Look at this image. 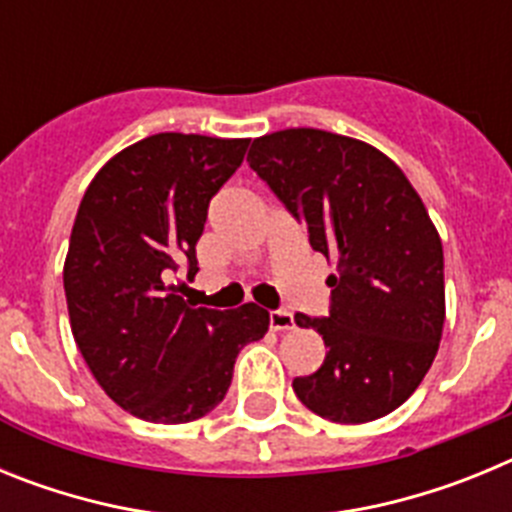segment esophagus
Returning <instances> with one entry per match:
<instances>
[{
  "instance_id": "1",
  "label": "esophagus",
  "mask_w": 512,
  "mask_h": 512,
  "mask_svg": "<svg viewBox=\"0 0 512 512\" xmlns=\"http://www.w3.org/2000/svg\"><path fill=\"white\" fill-rule=\"evenodd\" d=\"M269 325L271 330H292L295 328V315L289 310H282V307H279V310H271Z\"/></svg>"
}]
</instances>
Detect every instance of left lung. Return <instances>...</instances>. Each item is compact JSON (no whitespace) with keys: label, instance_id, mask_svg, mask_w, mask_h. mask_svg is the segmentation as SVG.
<instances>
[{"label":"left lung","instance_id":"left-lung-1","mask_svg":"<svg viewBox=\"0 0 512 512\" xmlns=\"http://www.w3.org/2000/svg\"><path fill=\"white\" fill-rule=\"evenodd\" d=\"M248 164L336 261L328 318L295 315L328 354L292 390L333 423L392 413L431 369L446 315L441 238L418 192L382 151L315 128L253 140Z\"/></svg>","mask_w":512,"mask_h":512}]
</instances>
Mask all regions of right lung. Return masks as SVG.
Instances as JSON below:
<instances>
[{
	"label": "right lung",
	"instance_id": "1",
	"mask_svg": "<svg viewBox=\"0 0 512 512\" xmlns=\"http://www.w3.org/2000/svg\"><path fill=\"white\" fill-rule=\"evenodd\" d=\"M248 140L158 133L102 166L84 192L63 289L71 330L94 379L148 423H189L223 402L241 348L269 312L194 307L169 279L187 269L210 200L243 164Z\"/></svg>",
	"mask_w": 512,
	"mask_h": 512
}]
</instances>
